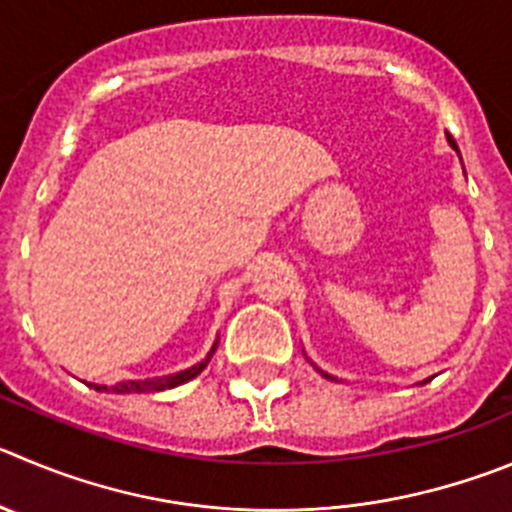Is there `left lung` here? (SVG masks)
<instances>
[{"mask_svg":"<svg viewBox=\"0 0 512 512\" xmlns=\"http://www.w3.org/2000/svg\"><path fill=\"white\" fill-rule=\"evenodd\" d=\"M447 141H450V146L452 148H455V151H457V154H460V148H457V143H455V138H452V136H447ZM315 366V364H313ZM315 371H318V374H321L323 376V379H331V381H336V376H331V374H328V371H323V369H318V366H315ZM429 381V379H427ZM427 381H422V384H427Z\"/></svg>","mask_w":512,"mask_h":512,"instance_id":"obj_1","label":"left lung"}]
</instances>
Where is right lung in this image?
I'll list each match as a JSON object with an SVG mask.
<instances>
[{
  "instance_id": "obj_1",
  "label": "right lung",
  "mask_w": 512,
  "mask_h": 512,
  "mask_svg": "<svg viewBox=\"0 0 512 512\" xmlns=\"http://www.w3.org/2000/svg\"><path fill=\"white\" fill-rule=\"evenodd\" d=\"M217 343L219 341H214V346L209 348V353L202 358V361H199V364L189 366V369H184V371H176V374L156 376V379H143V381H121V384H116V386H103V384H88V386H93L95 391H108V394H143V391L174 389V386H181V384H186V381L197 379V376L207 369V364L212 361L214 351H217Z\"/></svg>"
}]
</instances>
